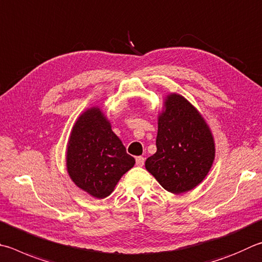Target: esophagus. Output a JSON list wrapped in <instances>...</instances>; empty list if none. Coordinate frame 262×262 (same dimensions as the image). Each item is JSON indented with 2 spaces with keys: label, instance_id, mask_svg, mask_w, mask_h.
<instances>
[{
  "label": "esophagus",
  "instance_id": "obj_1",
  "mask_svg": "<svg viewBox=\"0 0 262 262\" xmlns=\"http://www.w3.org/2000/svg\"><path fill=\"white\" fill-rule=\"evenodd\" d=\"M144 161H145L144 157H142V156L136 157V165L139 166V167H142V166L144 165Z\"/></svg>",
  "mask_w": 262,
  "mask_h": 262
}]
</instances>
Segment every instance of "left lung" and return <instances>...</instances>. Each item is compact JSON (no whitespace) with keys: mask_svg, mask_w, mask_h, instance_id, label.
Returning <instances> with one entry per match:
<instances>
[{"mask_svg":"<svg viewBox=\"0 0 262 262\" xmlns=\"http://www.w3.org/2000/svg\"><path fill=\"white\" fill-rule=\"evenodd\" d=\"M157 152L145 168L174 194L201 184L215 158L214 137L205 119L180 94H168L158 113Z\"/></svg>","mask_w":262,"mask_h":262,"instance_id":"1","label":"left lung"}]
</instances>
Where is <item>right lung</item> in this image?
Here are the masks:
<instances>
[{
	"label": "right lung",
	"instance_id": "add662e5",
	"mask_svg": "<svg viewBox=\"0 0 262 262\" xmlns=\"http://www.w3.org/2000/svg\"><path fill=\"white\" fill-rule=\"evenodd\" d=\"M134 165L135 159L126 152L101 107L92 106L80 115L66 149V169L78 188L95 198H105Z\"/></svg>",
	"mask_w": 262,
	"mask_h": 262
}]
</instances>
